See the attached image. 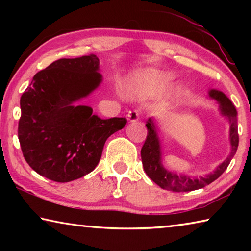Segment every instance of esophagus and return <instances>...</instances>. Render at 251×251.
Here are the masks:
<instances>
[{"label": "esophagus", "instance_id": "34e87169", "mask_svg": "<svg viewBox=\"0 0 251 251\" xmlns=\"http://www.w3.org/2000/svg\"><path fill=\"white\" fill-rule=\"evenodd\" d=\"M127 118H128V121L134 123V122H137L139 120V113L137 110H129L128 114H127Z\"/></svg>", "mask_w": 251, "mask_h": 251}]
</instances>
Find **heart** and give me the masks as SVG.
<instances>
[{"label":"heart","mask_w":251,"mask_h":251,"mask_svg":"<svg viewBox=\"0 0 251 251\" xmlns=\"http://www.w3.org/2000/svg\"><path fill=\"white\" fill-rule=\"evenodd\" d=\"M173 82V75L156 70H147L135 74L128 82V91L138 99H154L160 95ZM176 91L167 92L166 99L176 97Z\"/></svg>","instance_id":"heart-1"}]
</instances>
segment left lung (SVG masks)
Segmentation results:
<instances>
[{"mask_svg":"<svg viewBox=\"0 0 251 251\" xmlns=\"http://www.w3.org/2000/svg\"><path fill=\"white\" fill-rule=\"evenodd\" d=\"M209 96L219 104V109L223 116H226L230 123V129H229V139H230L231 151L230 154L225 159L214 172L208 174L205 177H190L186 175L178 176L177 174L167 171L161 164V151L160 142L154 123L151 118L147 121V137L144 143L141 151L142 163L144 171L147 176L158 185L160 188L173 192H192V190L201 189L203 187L211 184L212 181L217 179L222 174L226 171L230 160L235 156L238 144H239V136H238L237 126V110L230 100L224 94L223 92L217 90H210Z\"/></svg>","mask_w":251,"mask_h":251,"instance_id":"left-lung-1","label":"left lung"}]
</instances>
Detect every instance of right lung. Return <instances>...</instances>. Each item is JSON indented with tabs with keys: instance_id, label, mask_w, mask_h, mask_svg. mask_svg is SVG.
<instances>
[{
	"instance_id": "1",
	"label": "right lung",
	"mask_w": 251,
	"mask_h": 251,
	"mask_svg": "<svg viewBox=\"0 0 251 251\" xmlns=\"http://www.w3.org/2000/svg\"><path fill=\"white\" fill-rule=\"evenodd\" d=\"M96 55L61 58L34 75L21 96L19 141L26 163L57 182L78 179L100 163L106 139L126 125L124 117L101 120L90 106L73 103L100 86Z\"/></svg>"
}]
</instances>
